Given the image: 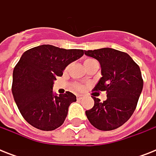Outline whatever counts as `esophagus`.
<instances>
[{
    "label": "esophagus",
    "instance_id": "1",
    "mask_svg": "<svg viewBox=\"0 0 156 156\" xmlns=\"http://www.w3.org/2000/svg\"><path fill=\"white\" fill-rule=\"evenodd\" d=\"M83 97H84V96H83V95H77V100H82V99H83Z\"/></svg>",
    "mask_w": 156,
    "mask_h": 156
}]
</instances>
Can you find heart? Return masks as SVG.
Instances as JSON below:
<instances>
[{
    "label": "heart",
    "mask_w": 156,
    "mask_h": 156,
    "mask_svg": "<svg viewBox=\"0 0 156 156\" xmlns=\"http://www.w3.org/2000/svg\"><path fill=\"white\" fill-rule=\"evenodd\" d=\"M94 61V60H92V59H87L84 63H86V62H89V61ZM76 88L78 89V90H82V89H83V87H82V86H77Z\"/></svg>",
    "instance_id": "obj_1"
}]
</instances>
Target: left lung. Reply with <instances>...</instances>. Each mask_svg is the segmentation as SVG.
Wrapping results in <instances>:
<instances>
[{
  "mask_svg": "<svg viewBox=\"0 0 156 156\" xmlns=\"http://www.w3.org/2000/svg\"><path fill=\"white\" fill-rule=\"evenodd\" d=\"M100 64L102 77L95 90H105L107 100L92 97L95 104L86 111L87 117L100 130H112L125 124L135 110L143 87L139 66L126 52L104 48L84 51Z\"/></svg>",
  "mask_w": 156,
  "mask_h": 156,
  "instance_id": "8db88e82",
  "label": "left lung"
}]
</instances>
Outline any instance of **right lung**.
I'll use <instances>...</instances> for the list:
<instances>
[{
    "label": "right lung",
    "mask_w": 156,
    "mask_h": 156,
    "mask_svg": "<svg viewBox=\"0 0 156 156\" xmlns=\"http://www.w3.org/2000/svg\"><path fill=\"white\" fill-rule=\"evenodd\" d=\"M83 50L64 49L49 44L26 51L14 67L12 93L22 116L35 128L56 129L64 123L76 96L52 91L54 81L65 69L83 56Z\"/></svg>",
    "instance_id": "1"
}]
</instances>
